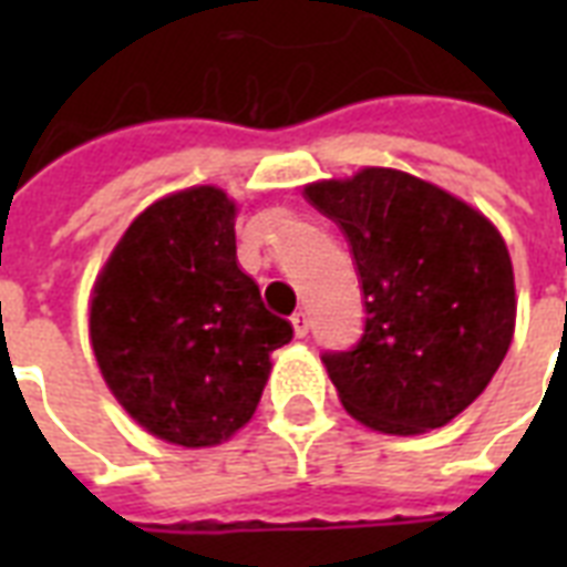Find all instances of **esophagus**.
<instances>
[{
  "label": "esophagus",
  "mask_w": 567,
  "mask_h": 567,
  "mask_svg": "<svg viewBox=\"0 0 567 567\" xmlns=\"http://www.w3.org/2000/svg\"><path fill=\"white\" fill-rule=\"evenodd\" d=\"M291 323H293V336H297V338L309 336L311 320H309V315H306V311H297V315L291 318Z\"/></svg>",
  "instance_id": "esophagus-1"
}]
</instances>
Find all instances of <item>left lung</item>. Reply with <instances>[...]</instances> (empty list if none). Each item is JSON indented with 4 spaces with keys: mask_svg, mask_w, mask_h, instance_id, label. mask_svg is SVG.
Masks as SVG:
<instances>
[{
    "mask_svg": "<svg viewBox=\"0 0 567 567\" xmlns=\"http://www.w3.org/2000/svg\"><path fill=\"white\" fill-rule=\"evenodd\" d=\"M350 240L364 293V332L323 353L355 421L421 435L465 412L501 368L515 332L509 249L458 196L391 167L306 185Z\"/></svg>",
    "mask_w": 567,
    "mask_h": 567,
    "instance_id": "obj_1",
    "label": "left lung"
}]
</instances>
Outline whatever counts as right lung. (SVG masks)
I'll return each mask as SVG.
<instances>
[{
	"label": "right lung",
	"instance_id": "obj_1",
	"mask_svg": "<svg viewBox=\"0 0 567 567\" xmlns=\"http://www.w3.org/2000/svg\"><path fill=\"white\" fill-rule=\"evenodd\" d=\"M238 205L214 185L137 214L91 297L102 379L146 432L214 447L252 417L288 320L265 309L235 256Z\"/></svg>",
	"mask_w": 567,
	"mask_h": 567
}]
</instances>
